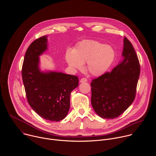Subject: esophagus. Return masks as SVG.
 <instances>
[{"label":"esophagus","mask_w":156,"mask_h":156,"mask_svg":"<svg viewBox=\"0 0 156 156\" xmlns=\"http://www.w3.org/2000/svg\"><path fill=\"white\" fill-rule=\"evenodd\" d=\"M87 79H86V78H81V79L80 80V82L81 83H85V82H87Z\"/></svg>","instance_id":"34e87169"}]
</instances>
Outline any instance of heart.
Wrapping results in <instances>:
<instances>
[{"label": "heart", "mask_w": 156, "mask_h": 156, "mask_svg": "<svg viewBox=\"0 0 156 156\" xmlns=\"http://www.w3.org/2000/svg\"><path fill=\"white\" fill-rule=\"evenodd\" d=\"M115 49L109 45L94 40L81 42L73 51L66 53V61L70 67L76 70L86 69L91 75L99 76L107 72L115 58Z\"/></svg>", "instance_id": "heart-1"}]
</instances>
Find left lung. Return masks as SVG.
<instances>
[{
  "mask_svg": "<svg viewBox=\"0 0 156 156\" xmlns=\"http://www.w3.org/2000/svg\"><path fill=\"white\" fill-rule=\"evenodd\" d=\"M123 59L110 72L94 79L91 83V104L103 119L119 117L135 99L140 74L138 57L131 43L123 39Z\"/></svg>",
  "mask_w": 156,
  "mask_h": 156,
  "instance_id": "8db88e82",
  "label": "left lung"
}]
</instances>
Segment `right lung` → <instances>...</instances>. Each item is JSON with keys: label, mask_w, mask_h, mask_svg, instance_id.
<instances>
[{"label": "right lung", "mask_w": 156, "mask_h": 156, "mask_svg": "<svg viewBox=\"0 0 156 156\" xmlns=\"http://www.w3.org/2000/svg\"><path fill=\"white\" fill-rule=\"evenodd\" d=\"M48 36L33 41L28 48L22 66V78L28 102L33 110L47 120L58 122L67 115L70 94L78 86L76 76L41 70L40 57L48 50Z\"/></svg>", "instance_id": "add662e5"}]
</instances>
